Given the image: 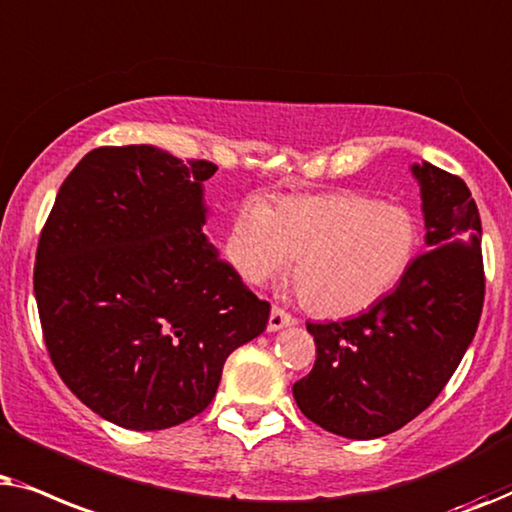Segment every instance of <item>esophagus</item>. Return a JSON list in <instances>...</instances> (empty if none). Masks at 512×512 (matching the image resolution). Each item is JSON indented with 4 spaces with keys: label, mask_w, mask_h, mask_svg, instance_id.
Listing matches in <instances>:
<instances>
[{
    "label": "esophagus",
    "mask_w": 512,
    "mask_h": 512,
    "mask_svg": "<svg viewBox=\"0 0 512 512\" xmlns=\"http://www.w3.org/2000/svg\"><path fill=\"white\" fill-rule=\"evenodd\" d=\"M295 323V316H292L290 311H285V309H281V306H274V309H271V316H269V330L271 332H276V330H281V327H288V325H292Z\"/></svg>",
    "instance_id": "esophagus-1"
}]
</instances>
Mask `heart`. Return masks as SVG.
I'll return each instance as SVG.
<instances>
[{
  "instance_id": "1",
  "label": "heart",
  "mask_w": 512,
  "mask_h": 512,
  "mask_svg": "<svg viewBox=\"0 0 512 512\" xmlns=\"http://www.w3.org/2000/svg\"><path fill=\"white\" fill-rule=\"evenodd\" d=\"M419 224L405 206L349 192L248 203L234 224V260L245 281L281 276L316 316L342 318L377 304L407 274Z\"/></svg>"
}]
</instances>
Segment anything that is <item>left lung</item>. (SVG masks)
<instances>
[{"label": "left lung", "mask_w": 512, "mask_h": 512, "mask_svg": "<svg viewBox=\"0 0 512 512\" xmlns=\"http://www.w3.org/2000/svg\"><path fill=\"white\" fill-rule=\"evenodd\" d=\"M412 173L424 199L428 250L391 295L360 316L306 323L316 363L292 395L306 419L351 440L398 431L438 398L485 304L482 224L470 189L433 163Z\"/></svg>", "instance_id": "1"}]
</instances>
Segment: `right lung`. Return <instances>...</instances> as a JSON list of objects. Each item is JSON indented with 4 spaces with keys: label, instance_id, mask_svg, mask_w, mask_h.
<instances>
[{
    "label": "right lung",
    "instance_id": "1",
    "mask_svg": "<svg viewBox=\"0 0 512 512\" xmlns=\"http://www.w3.org/2000/svg\"><path fill=\"white\" fill-rule=\"evenodd\" d=\"M213 173L152 145L98 147L65 177L39 236L51 363L81 403L131 431L206 410L229 353L267 327L269 302L201 229Z\"/></svg>",
    "mask_w": 512,
    "mask_h": 512
}]
</instances>
